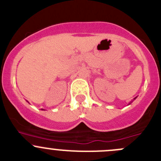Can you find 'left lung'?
<instances>
[{"mask_svg":"<svg viewBox=\"0 0 161 161\" xmlns=\"http://www.w3.org/2000/svg\"><path fill=\"white\" fill-rule=\"evenodd\" d=\"M136 98H137V97H135V98H134V99H133V100H132V101H130V103H129V104H128V105H130V103H132V102H133V101H134V99H136Z\"/></svg>","mask_w":161,"mask_h":161,"instance_id":"1","label":"left lung"}]
</instances>
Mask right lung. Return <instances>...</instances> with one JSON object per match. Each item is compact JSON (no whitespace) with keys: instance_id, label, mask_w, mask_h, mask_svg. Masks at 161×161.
Segmentation results:
<instances>
[{"instance_id":"1","label":"right lung","mask_w":161,"mask_h":161,"mask_svg":"<svg viewBox=\"0 0 161 161\" xmlns=\"http://www.w3.org/2000/svg\"><path fill=\"white\" fill-rule=\"evenodd\" d=\"M42 110H43V109H42Z\"/></svg>"}]
</instances>
